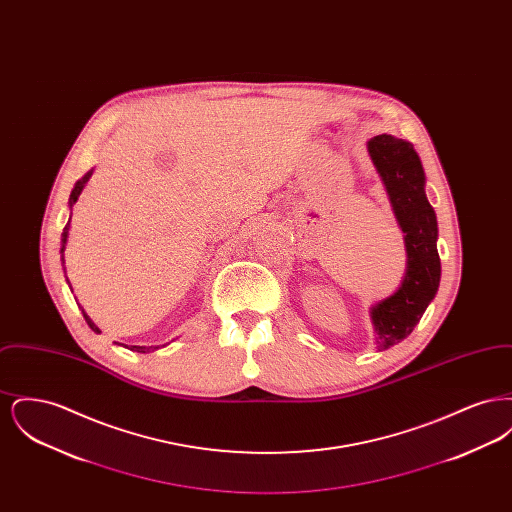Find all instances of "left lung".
Instances as JSON below:
<instances>
[{"label": "left lung", "mask_w": 512, "mask_h": 512, "mask_svg": "<svg viewBox=\"0 0 512 512\" xmlns=\"http://www.w3.org/2000/svg\"><path fill=\"white\" fill-rule=\"evenodd\" d=\"M366 151L384 184L407 253L401 286L370 307L374 345L386 351L413 332L438 293V219L424 190L422 161L411 142L380 134L366 142Z\"/></svg>", "instance_id": "left-lung-1"}]
</instances>
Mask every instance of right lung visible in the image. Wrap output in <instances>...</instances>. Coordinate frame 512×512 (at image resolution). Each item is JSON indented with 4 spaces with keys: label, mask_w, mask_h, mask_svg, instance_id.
<instances>
[{
    "label": "right lung",
    "mask_w": 512,
    "mask_h": 512,
    "mask_svg": "<svg viewBox=\"0 0 512 512\" xmlns=\"http://www.w3.org/2000/svg\"><path fill=\"white\" fill-rule=\"evenodd\" d=\"M94 174V169H90V171L86 172L76 184H74L73 192H71V197H69V209L73 211V205L78 201V197L82 194V190H84V186H86V182L90 180V176ZM69 228H71V217H69V222H67V226L63 228V234H61V265H63V270H65V278H67V268H65V247H67V238H69ZM67 284H69V288H71V282H69V278H67ZM73 290V288H71ZM80 307V305H78ZM82 309V307H80ZM82 315L86 318V322H88V326L96 332V334H101V330H99L98 326H96V322L92 320V318L88 317V313L82 309ZM169 345V343H167ZM126 347V345H124ZM165 347V345H163ZM130 351H136V353H149V351H153V349H159V345L157 347H146V345H132V347H128Z\"/></svg>",
    "instance_id": "obj_1"
}]
</instances>
